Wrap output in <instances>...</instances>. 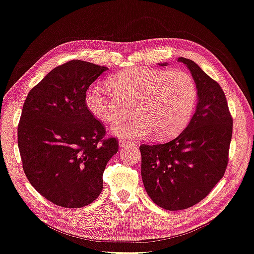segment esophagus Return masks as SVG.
I'll use <instances>...</instances> for the list:
<instances>
[{"instance_id": "obj_1", "label": "esophagus", "mask_w": 254, "mask_h": 254, "mask_svg": "<svg viewBox=\"0 0 254 254\" xmlns=\"http://www.w3.org/2000/svg\"><path fill=\"white\" fill-rule=\"evenodd\" d=\"M119 145H120V147H126V146L135 147V146H137V143H134V142H127V141H126V140H120Z\"/></svg>"}]
</instances>
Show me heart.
<instances>
[{"label":"heart","mask_w":254,"mask_h":254,"mask_svg":"<svg viewBox=\"0 0 254 254\" xmlns=\"http://www.w3.org/2000/svg\"><path fill=\"white\" fill-rule=\"evenodd\" d=\"M112 89L94 83L85 94L86 107L105 124L120 122L133 107L137 115L112 127L122 139L146 138L155 133L160 140L176 137L190 121L197 103V85L183 70L133 67L109 81Z\"/></svg>","instance_id":"heart-1"}]
</instances>
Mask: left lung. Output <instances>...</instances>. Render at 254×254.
I'll list each match as a JSON object with an SVG mask.
<instances>
[{"label":"left lung","mask_w":254,"mask_h":254,"mask_svg":"<svg viewBox=\"0 0 254 254\" xmlns=\"http://www.w3.org/2000/svg\"><path fill=\"white\" fill-rule=\"evenodd\" d=\"M178 62L186 65L197 85L195 114L171 141L140 146L147 194L169 211L188 209L209 195L225 175L233 134V119L221 86L192 60L180 57Z\"/></svg>","instance_id":"1"}]
</instances>
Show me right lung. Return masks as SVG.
Masks as SVG:
<instances>
[{
	"instance_id": "right-lung-1",
	"label": "right lung",
	"mask_w": 254,
	"mask_h": 254,
	"mask_svg": "<svg viewBox=\"0 0 254 254\" xmlns=\"http://www.w3.org/2000/svg\"><path fill=\"white\" fill-rule=\"evenodd\" d=\"M107 70L82 60L56 67L29 91L18 126L25 175L43 197L63 207H83L103 190L108 161L119 150L116 138L85 104L89 86Z\"/></svg>"
}]
</instances>
